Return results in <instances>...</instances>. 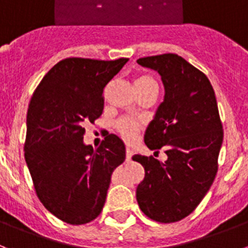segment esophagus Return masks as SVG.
<instances>
[{
	"label": "esophagus",
	"mask_w": 248,
	"mask_h": 248,
	"mask_svg": "<svg viewBox=\"0 0 248 248\" xmlns=\"http://www.w3.org/2000/svg\"><path fill=\"white\" fill-rule=\"evenodd\" d=\"M131 156H132V149L126 147V161H130Z\"/></svg>",
	"instance_id": "esophagus-1"
}]
</instances>
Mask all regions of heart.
<instances>
[{"label": "heart", "mask_w": 248, "mask_h": 248, "mask_svg": "<svg viewBox=\"0 0 248 248\" xmlns=\"http://www.w3.org/2000/svg\"><path fill=\"white\" fill-rule=\"evenodd\" d=\"M136 87L137 89L146 88V87H157V82L155 80V78H153L151 76H147V74H143L140 76L136 79ZM141 124L139 121L134 120V118L128 117H122L120 120L116 121L114 124V128L117 131V134L120 135L124 141H134L141 131Z\"/></svg>", "instance_id": "heart-1"}]
</instances>
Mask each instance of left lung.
<instances>
[{
  "mask_svg": "<svg viewBox=\"0 0 248 248\" xmlns=\"http://www.w3.org/2000/svg\"><path fill=\"white\" fill-rule=\"evenodd\" d=\"M157 70L165 87L164 102L145 134L150 150H165L168 159L134 155L145 168L136 190L140 209L160 223L188 217L204 198L218 171L223 127L213 87L204 73L176 54L140 58Z\"/></svg>",
  "mask_w": 248,
  "mask_h": 248,
  "instance_id": "obj_1",
  "label": "left lung"
}]
</instances>
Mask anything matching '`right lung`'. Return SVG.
Listing matches in <instances>:
<instances>
[{"label": "right lung", "mask_w": 248, "mask_h": 248, "mask_svg": "<svg viewBox=\"0 0 248 248\" xmlns=\"http://www.w3.org/2000/svg\"><path fill=\"white\" fill-rule=\"evenodd\" d=\"M127 58H66L45 74L31 97L26 118L25 160L37 198L65 223L85 224L101 214L112 172L126 149L111 134L99 147L83 143L84 124L105 107L103 91Z\"/></svg>", "instance_id": "right-lung-1"}]
</instances>
